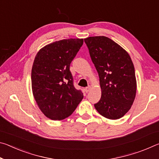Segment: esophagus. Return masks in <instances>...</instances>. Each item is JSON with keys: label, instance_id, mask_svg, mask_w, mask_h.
I'll return each instance as SVG.
<instances>
[{"label": "esophagus", "instance_id": "obj_1", "mask_svg": "<svg viewBox=\"0 0 159 159\" xmlns=\"http://www.w3.org/2000/svg\"><path fill=\"white\" fill-rule=\"evenodd\" d=\"M90 89H91V86H90V85H89V86H88V87H86V88H85V92H86V93H88V92H89V91L90 90Z\"/></svg>", "mask_w": 159, "mask_h": 159}]
</instances>
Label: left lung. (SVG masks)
<instances>
[{
  "mask_svg": "<svg viewBox=\"0 0 159 159\" xmlns=\"http://www.w3.org/2000/svg\"><path fill=\"white\" fill-rule=\"evenodd\" d=\"M91 60L98 71L102 96L94 104L109 119L123 117L133 104L137 83L133 61L126 51L106 36L84 39Z\"/></svg>",
  "mask_w": 159,
  "mask_h": 159,
  "instance_id": "obj_1",
  "label": "left lung"
}]
</instances>
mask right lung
I'll return each mask as SVG.
<instances>
[{"mask_svg":"<svg viewBox=\"0 0 159 159\" xmlns=\"http://www.w3.org/2000/svg\"><path fill=\"white\" fill-rule=\"evenodd\" d=\"M83 39L54 42L39 51L31 70L32 90L38 106L45 116L60 120L72 114L83 98L74 85L70 64Z\"/></svg>","mask_w":159,"mask_h":159,"instance_id":"right-lung-1","label":"right lung"}]
</instances>
